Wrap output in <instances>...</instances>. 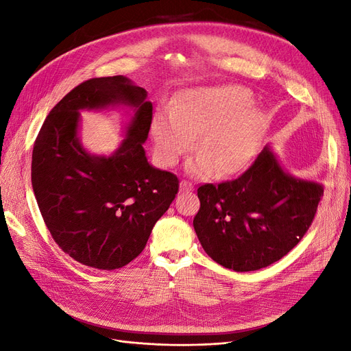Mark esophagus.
I'll return each mask as SVG.
<instances>
[{
    "label": "esophagus",
    "mask_w": 351,
    "mask_h": 351,
    "mask_svg": "<svg viewBox=\"0 0 351 351\" xmlns=\"http://www.w3.org/2000/svg\"><path fill=\"white\" fill-rule=\"evenodd\" d=\"M180 187H182V190H192L193 184L190 183L189 180H182V183H180Z\"/></svg>",
    "instance_id": "obj_1"
}]
</instances>
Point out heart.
<instances>
[{
  "label": "heart",
  "mask_w": 351,
  "mask_h": 351,
  "mask_svg": "<svg viewBox=\"0 0 351 351\" xmlns=\"http://www.w3.org/2000/svg\"><path fill=\"white\" fill-rule=\"evenodd\" d=\"M250 93L237 86L200 88L187 92L177 108L156 114L152 132L155 152L164 165H174L192 149L189 164L197 176L214 171L230 176L241 171L256 154L263 130V115L249 108Z\"/></svg>",
  "instance_id": "obj_1"
}]
</instances>
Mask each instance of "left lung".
<instances>
[{"instance_id":"left-lung-1","label":"left lung","mask_w":351,"mask_h":351,"mask_svg":"<svg viewBox=\"0 0 351 351\" xmlns=\"http://www.w3.org/2000/svg\"><path fill=\"white\" fill-rule=\"evenodd\" d=\"M193 227L217 263L237 272L280 261L312 226L324 196L321 184L284 173L265 149L239 177L197 189Z\"/></svg>"}]
</instances>
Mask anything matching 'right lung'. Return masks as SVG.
I'll list each match as a JSON object with an SVG mask.
<instances>
[{
  "mask_svg": "<svg viewBox=\"0 0 351 351\" xmlns=\"http://www.w3.org/2000/svg\"><path fill=\"white\" fill-rule=\"evenodd\" d=\"M110 103L135 107L130 136L114 156L92 157L77 141L78 110ZM151 123L146 90L112 76L77 84L40 127L32 152V187L52 239L82 265L112 271L139 256L178 193L177 176L152 168L145 156Z\"/></svg>",
  "mask_w": 351,
  "mask_h": 351,
  "instance_id": "add662e5",
  "label": "right lung"
}]
</instances>
